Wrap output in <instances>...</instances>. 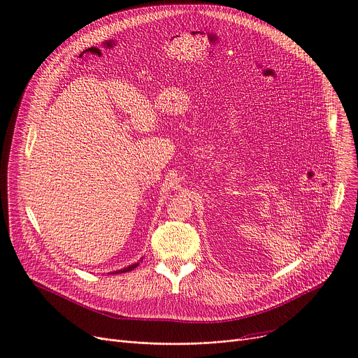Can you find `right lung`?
<instances>
[{
  "mask_svg": "<svg viewBox=\"0 0 358 358\" xmlns=\"http://www.w3.org/2000/svg\"><path fill=\"white\" fill-rule=\"evenodd\" d=\"M143 259H141V262H142ZM139 266V263H135V264H131L129 267H125L124 270H117V271H113V273H109V274H119V273H128V271H132L134 268H136Z\"/></svg>",
  "mask_w": 358,
  "mask_h": 358,
  "instance_id": "add662e5",
  "label": "right lung"
}]
</instances>
